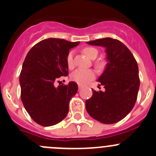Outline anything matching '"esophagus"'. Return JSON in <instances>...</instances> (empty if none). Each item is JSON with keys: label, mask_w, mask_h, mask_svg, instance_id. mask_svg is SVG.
<instances>
[{"label": "esophagus", "mask_w": 156, "mask_h": 156, "mask_svg": "<svg viewBox=\"0 0 156 156\" xmlns=\"http://www.w3.org/2000/svg\"><path fill=\"white\" fill-rule=\"evenodd\" d=\"M82 87H83V85H82V84H78V89H79V90H80V89H81V88H82Z\"/></svg>", "instance_id": "esophagus-1"}]
</instances>
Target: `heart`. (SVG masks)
<instances>
[{
  "label": "heart",
  "mask_w": 156,
  "mask_h": 156,
  "mask_svg": "<svg viewBox=\"0 0 156 156\" xmlns=\"http://www.w3.org/2000/svg\"><path fill=\"white\" fill-rule=\"evenodd\" d=\"M84 53L89 58L94 59L98 55V49L94 47L87 46L83 49ZM74 52L72 51L69 52L67 55L66 58V62L69 69H72L74 67ZM96 66L99 69H102L104 66V62H100L96 64ZM71 78L73 81H76L78 84H87V83L90 82L91 80L95 78V72L91 69H77L76 71L73 72L71 75Z\"/></svg>",
  "instance_id": "b5f03b06"
}]
</instances>
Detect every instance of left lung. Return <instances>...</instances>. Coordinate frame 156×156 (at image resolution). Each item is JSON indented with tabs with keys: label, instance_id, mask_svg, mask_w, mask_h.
Masks as SVG:
<instances>
[{
	"label": "left lung",
	"instance_id": "1",
	"mask_svg": "<svg viewBox=\"0 0 156 156\" xmlns=\"http://www.w3.org/2000/svg\"><path fill=\"white\" fill-rule=\"evenodd\" d=\"M106 49L107 66L98 81L104 90H92L93 95L85 102L92 118L105 124L123 120L132 110L140 88L138 65L129 49L120 41L103 38L87 42Z\"/></svg>",
	"mask_w": 156,
	"mask_h": 156
}]
</instances>
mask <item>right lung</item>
<instances>
[{
	"mask_svg": "<svg viewBox=\"0 0 156 156\" xmlns=\"http://www.w3.org/2000/svg\"><path fill=\"white\" fill-rule=\"evenodd\" d=\"M80 42L49 38L35 45L27 53L20 75L21 101L26 110L38 124L50 126L66 118L71 98L78 84L55 86L62 76H67L66 62L69 49Z\"/></svg>",
	"mask_w": 156,
	"mask_h": 156,
	"instance_id": "right-lung-1",
	"label": "right lung"
}]
</instances>
